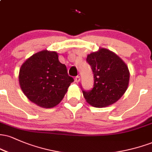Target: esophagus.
Returning a JSON list of instances; mask_svg holds the SVG:
<instances>
[{
	"label": "esophagus",
	"mask_w": 152,
	"mask_h": 152,
	"mask_svg": "<svg viewBox=\"0 0 152 152\" xmlns=\"http://www.w3.org/2000/svg\"><path fill=\"white\" fill-rule=\"evenodd\" d=\"M75 81H76V83H78V82L80 81V76H76V77H75Z\"/></svg>",
	"instance_id": "34e87169"
}]
</instances>
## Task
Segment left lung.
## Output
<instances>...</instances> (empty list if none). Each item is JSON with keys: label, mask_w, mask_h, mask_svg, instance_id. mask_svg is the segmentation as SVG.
I'll return each instance as SVG.
<instances>
[{"label": "left lung", "mask_w": 152, "mask_h": 152, "mask_svg": "<svg viewBox=\"0 0 152 152\" xmlns=\"http://www.w3.org/2000/svg\"><path fill=\"white\" fill-rule=\"evenodd\" d=\"M86 62L94 74V87L86 91L81 86L83 96L91 105L102 108L117 102L127 89L129 71L116 54L106 48L88 55Z\"/></svg>", "instance_id": "left-lung-1"}]
</instances>
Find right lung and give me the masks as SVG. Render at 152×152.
I'll use <instances>...</instances> for the list:
<instances>
[{
	"mask_svg": "<svg viewBox=\"0 0 152 152\" xmlns=\"http://www.w3.org/2000/svg\"><path fill=\"white\" fill-rule=\"evenodd\" d=\"M19 83L31 102L43 108H53L64 98L74 78L69 76L58 54L45 50L23 63L19 71Z\"/></svg>",
	"mask_w": 152,
	"mask_h": 152,
	"instance_id": "1",
	"label": "right lung"
}]
</instances>
